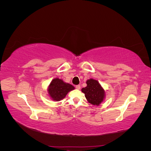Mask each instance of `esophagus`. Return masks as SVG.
<instances>
[{"instance_id":"obj_1","label":"esophagus","mask_w":151,"mask_h":151,"mask_svg":"<svg viewBox=\"0 0 151 151\" xmlns=\"http://www.w3.org/2000/svg\"><path fill=\"white\" fill-rule=\"evenodd\" d=\"M76 88L77 89H81V86H80V85H77V86H76Z\"/></svg>"}]
</instances>
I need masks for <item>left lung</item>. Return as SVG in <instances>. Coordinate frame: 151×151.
Listing matches in <instances>:
<instances>
[{
  "label": "left lung",
  "mask_w": 151,
  "mask_h": 151,
  "mask_svg": "<svg viewBox=\"0 0 151 151\" xmlns=\"http://www.w3.org/2000/svg\"><path fill=\"white\" fill-rule=\"evenodd\" d=\"M87 86L81 89L85 94L88 102L93 105H98L104 98V90L96 80L89 79L86 82Z\"/></svg>",
  "instance_id": "1"
}]
</instances>
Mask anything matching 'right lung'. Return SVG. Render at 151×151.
Returning <instances> with one entry per match:
<instances>
[{
    "label": "right lung",
    "mask_w": 151,
    "mask_h": 151,
    "mask_svg": "<svg viewBox=\"0 0 151 151\" xmlns=\"http://www.w3.org/2000/svg\"><path fill=\"white\" fill-rule=\"evenodd\" d=\"M72 85L65 83L62 80L56 78L50 83L48 88V94L54 101H60L64 98L69 91L74 89Z\"/></svg>",
    "instance_id": "right-lung-1"
}]
</instances>
